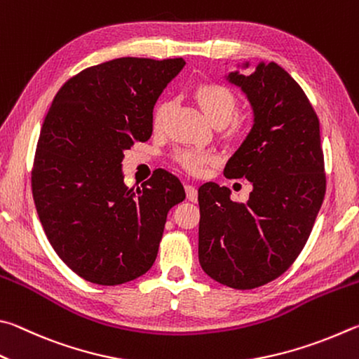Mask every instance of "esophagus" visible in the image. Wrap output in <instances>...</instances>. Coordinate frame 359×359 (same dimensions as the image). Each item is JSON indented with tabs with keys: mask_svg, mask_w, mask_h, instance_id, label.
<instances>
[{
	"mask_svg": "<svg viewBox=\"0 0 359 359\" xmlns=\"http://www.w3.org/2000/svg\"><path fill=\"white\" fill-rule=\"evenodd\" d=\"M184 189H186V197H187V200H189V202H197L198 194H197L196 187L191 186V184H186Z\"/></svg>",
	"mask_w": 359,
	"mask_h": 359,
	"instance_id": "obj_1",
	"label": "esophagus"
}]
</instances>
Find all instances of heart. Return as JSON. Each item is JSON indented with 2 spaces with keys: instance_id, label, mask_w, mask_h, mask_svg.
<instances>
[{
  "instance_id": "obj_1",
  "label": "heart",
  "mask_w": 359,
  "mask_h": 359,
  "mask_svg": "<svg viewBox=\"0 0 359 359\" xmlns=\"http://www.w3.org/2000/svg\"><path fill=\"white\" fill-rule=\"evenodd\" d=\"M196 99L200 109L211 123L216 121H230L236 110V99L227 86L219 83H205L200 85L196 91ZM170 100H162L157 104L153 113V124L156 129H162L165 124L168 113L172 110ZM175 161L183 167L186 172L192 175H202L205 168L211 163L217 162V156L211 151L198 148H180L175 153Z\"/></svg>"
}]
</instances>
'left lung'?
Wrapping results in <instances>:
<instances>
[{
  "label": "left lung",
  "mask_w": 359,
  "mask_h": 359,
  "mask_svg": "<svg viewBox=\"0 0 359 359\" xmlns=\"http://www.w3.org/2000/svg\"><path fill=\"white\" fill-rule=\"evenodd\" d=\"M225 75L240 88L254 123L224 168L252 184L246 203L229 187L198 189V262L211 279L238 290L265 285L297 260L322 208L326 180L320 123L285 69L260 61Z\"/></svg>",
  "instance_id": "1"
}]
</instances>
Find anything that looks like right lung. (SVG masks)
<instances>
[{
    "mask_svg": "<svg viewBox=\"0 0 359 359\" xmlns=\"http://www.w3.org/2000/svg\"><path fill=\"white\" fill-rule=\"evenodd\" d=\"M186 61L116 58L74 75L43 119L31 173L37 216L75 274L99 285L140 278L159 250L167 212L186 192L156 170L124 184V151L153 134V109Z\"/></svg>",
    "mask_w": 359,
    "mask_h": 359,
    "instance_id": "add662e5",
    "label": "right lung"
}]
</instances>
